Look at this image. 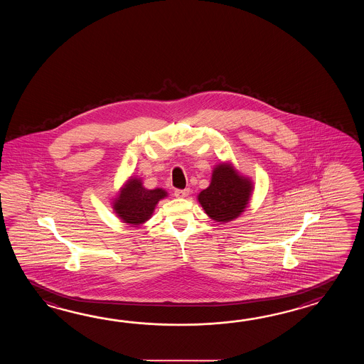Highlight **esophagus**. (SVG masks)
Segmentation results:
<instances>
[{
    "label": "esophagus",
    "mask_w": 364,
    "mask_h": 364,
    "mask_svg": "<svg viewBox=\"0 0 364 364\" xmlns=\"http://www.w3.org/2000/svg\"><path fill=\"white\" fill-rule=\"evenodd\" d=\"M188 193H190L188 188H185V190L177 188V190H174V196H176V198H186V196L188 195Z\"/></svg>",
    "instance_id": "34e87169"
}]
</instances>
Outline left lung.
Returning a JSON list of instances; mask_svg holds the SVG:
<instances>
[{
	"label": "left lung",
	"instance_id": "8db88e82",
	"mask_svg": "<svg viewBox=\"0 0 364 364\" xmlns=\"http://www.w3.org/2000/svg\"><path fill=\"white\" fill-rule=\"evenodd\" d=\"M251 188L250 181L240 177L230 165L221 164L213 171L208 188L198 199L210 218L226 223L245 210Z\"/></svg>",
	"mask_w": 364,
	"mask_h": 364
}]
</instances>
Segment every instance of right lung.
Returning a JSON list of instances; mask_svg holds the SVG:
<instances>
[{
    "instance_id": "right-lung-1",
    "label": "right lung",
    "mask_w": 364,
    "mask_h": 364,
    "mask_svg": "<svg viewBox=\"0 0 364 364\" xmlns=\"http://www.w3.org/2000/svg\"><path fill=\"white\" fill-rule=\"evenodd\" d=\"M165 196L166 193L161 188L147 190L139 179H130L114 203V209L124 223L139 225L147 221L156 204Z\"/></svg>"
}]
</instances>
